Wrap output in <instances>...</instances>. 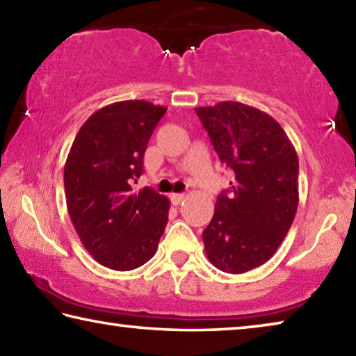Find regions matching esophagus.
I'll return each instance as SVG.
<instances>
[{"label": "esophagus", "mask_w": 356, "mask_h": 356, "mask_svg": "<svg viewBox=\"0 0 356 356\" xmlns=\"http://www.w3.org/2000/svg\"><path fill=\"white\" fill-rule=\"evenodd\" d=\"M170 197H171V202L174 204V206H179L180 202H184L185 195H184V193H172Z\"/></svg>", "instance_id": "obj_1"}]
</instances>
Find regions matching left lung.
I'll return each instance as SVG.
<instances>
[{
    "instance_id": "8db88e82",
    "label": "left lung",
    "mask_w": 356,
    "mask_h": 356,
    "mask_svg": "<svg viewBox=\"0 0 356 356\" xmlns=\"http://www.w3.org/2000/svg\"><path fill=\"white\" fill-rule=\"evenodd\" d=\"M195 111L232 172L202 232L206 254L221 272H250L275 254L293 222L297 152L281 125L254 106L227 100Z\"/></svg>"
}]
</instances>
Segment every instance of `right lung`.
I'll use <instances>...</instances> for the list:
<instances>
[{
	"label": "right lung",
	"mask_w": 356,
	"mask_h": 356,
	"mask_svg": "<svg viewBox=\"0 0 356 356\" xmlns=\"http://www.w3.org/2000/svg\"><path fill=\"white\" fill-rule=\"evenodd\" d=\"M165 113L146 100L100 108L81 125L65 160V201L78 237L95 261L118 272L146 264L165 232L168 197L149 186L131 188Z\"/></svg>",
	"instance_id": "right-lung-1"
}]
</instances>
